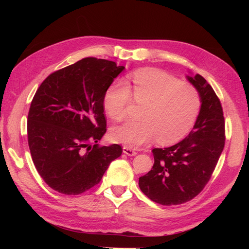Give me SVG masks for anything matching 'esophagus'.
Segmentation results:
<instances>
[{
	"label": "esophagus",
	"mask_w": 249,
	"mask_h": 249,
	"mask_svg": "<svg viewBox=\"0 0 249 249\" xmlns=\"http://www.w3.org/2000/svg\"><path fill=\"white\" fill-rule=\"evenodd\" d=\"M123 152L127 155V156H136L137 155V152L135 150L134 148L132 147H129V146H124L123 147Z\"/></svg>",
	"instance_id": "34e87169"
}]
</instances>
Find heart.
I'll list each match as a JSON object with an SVG mask.
<instances>
[{"label": "heart", "mask_w": 249, "mask_h": 249, "mask_svg": "<svg viewBox=\"0 0 249 249\" xmlns=\"http://www.w3.org/2000/svg\"><path fill=\"white\" fill-rule=\"evenodd\" d=\"M133 97L136 103L145 105L140 115L142 120H127L111 131L113 140L129 147H137L156 137L162 144L182 140L196 123L201 107L196 88L154 69L135 72L131 87L122 81L113 83L104 96L105 109L114 120L123 119Z\"/></svg>", "instance_id": "1"}]
</instances>
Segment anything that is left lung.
Segmentation results:
<instances>
[{"mask_svg": "<svg viewBox=\"0 0 249 249\" xmlns=\"http://www.w3.org/2000/svg\"><path fill=\"white\" fill-rule=\"evenodd\" d=\"M201 100L193 130L177 144L154 148V165L139 178L141 191L163 206L191 200L205 188L224 147L223 111L213 88L200 74L187 76Z\"/></svg>", "mask_w": 249, "mask_h": 249, "instance_id": "obj_1", "label": "left lung"}]
</instances>
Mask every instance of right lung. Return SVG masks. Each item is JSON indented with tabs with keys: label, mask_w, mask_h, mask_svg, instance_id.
Returning a JSON list of instances; mask_svg holds the SVG:
<instances>
[{
	"label": "right lung",
	"mask_w": 249,
	"mask_h": 249,
	"mask_svg": "<svg viewBox=\"0 0 249 249\" xmlns=\"http://www.w3.org/2000/svg\"><path fill=\"white\" fill-rule=\"evenodd\" d=\"M124 66L88 57L51 73L33 97L28 143L35 167L52 189L78 195L101 182L123 153L118 144L99 146L106 133L104 96Z\"/></svg>",
	"instance_id": "obj_1"
}]
</instances>
